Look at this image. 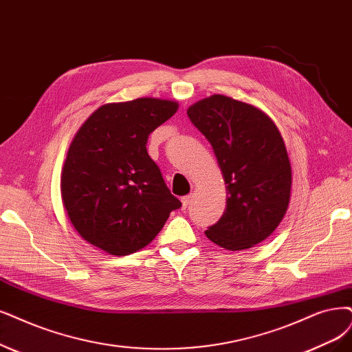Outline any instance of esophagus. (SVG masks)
<instances>
[{
  "instance_id": "34e87169",
  "label": "esophagus",
  "mask_w": 352,
  "mask_h": 352,
  "mask_svg": "<svg viewBox=\"0 0 352 352\" xmlns=\"http://www.w3.org/2000/svg\"><path fill=\"white\" fill-rule=\"evenodd\" d=\"M181 203H183V209H187L188 204L191 203V196H184L183 199H181Z\"/></svg>"
}]
</instances>
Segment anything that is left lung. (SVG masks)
Returning a JSON list of instances; mask_svg holds the SVG:
<instances>
[{
  "instance_id": "obj_1",
  "label": "left lung",
  "mask_w": 352,
  "mask_h": 352,
  "mask_svg": "<svg viewBox=\"0 0 352 352\" xmlns=\"http://www.w3.org/2000/svg\"><path fill=\"white\" fill-rule=\"evenodd\" d=\"M210 142L226 184V210L204 233L228 251H242L277 229L290 203L292 165L277 126L259 109L214 94L188 107Z\"/></svg>"
}]
</instances>
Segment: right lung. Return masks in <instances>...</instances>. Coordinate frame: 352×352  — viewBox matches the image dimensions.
Segmentation results:
<instances>
[{"mask_svg":"<svg viewBox=\"0 0 352 352\" xmlns=\"http://www.w3.org/2000/svg\"><path fill=\"white\" fill-rule=\"evenodd\" d=\"M178 102L152 97L104 104L72 139L60 174L71 223L88 243L129 255L151 243L181 201L146 151Z\"/></svg>","mask_w":352,"mask_h":352,"instance_id":"obj_1","label":"right lung"}]
</instances>
